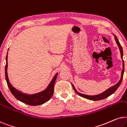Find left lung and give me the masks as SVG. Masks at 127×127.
<instances>
[{"instance_id": "obj_1", "label": "left lung", "mask_w": 127, "mask_h": 127, "mask_svg": "<svg viewBox=\"0 0 127 127\" xmlns=\"http://www.w3.org/2000/svg\"><path fill=\"white\" fill-rule=\"evenodd\" d=\"M114 38H115V40H116V43H117V44L118 46H119V48L120 51L121 57V59H123V70H122V71H121V77L120 79V81H119V82H118L117 84H116V85H114V86H113V87H110V88L107 89V90L104 91V92L101 93V94H99V95H94V96L80 94V93H79L77 90H76L75 87H74V86L73 85V84H71L72 85V88H73L74 90L75 91V92L77 93L78 95L81 96V97L85 98V99H89V100H94V101L102 100V99H105V98L109 97V96H110L111 95H112L113 93H114L115 91L119 87V86L120 85L121 82H122L123 78V74H124V60H123V51L122 46H121L120 43V42L119 41V39H118L117 38V36H116V35H114Z\"/></svg>"}]
</instances>
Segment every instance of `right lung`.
I'll return each instance as SVG.
<instances>
[{"label":"right lung","mask_w":127,"mask_h":127,"mask_svg":"<svg viewBox=\"0 0 127 127\" xmlns=\"http://www.w3.org/2000/svg\"><path fill=\"white\" fill-rule=\"evenodd\" d=\"M7 54L8 52L7 53L6 57V64L5 65V77H6V80L8 88L11 91V94L13 95V96L20 102L31 106L40 105V104L45 103L48 100H49L53 96L54 92V85H55L56 79L58 73L55 74L51 82H50L48 87L45 90L42 91V92L37 93V94L32 95L24 94V93L20 92L13 87L8 80L7 71Z\"/></svg>","instance_id":"right-lung-1"}]
</instances>
